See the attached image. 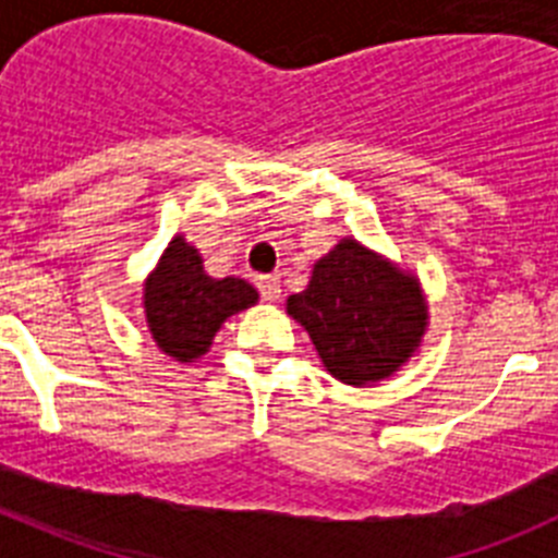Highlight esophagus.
<instances>
[{
	"mask_svg": "<svg viewBox=\"0 0 558 558\" xmlns=\"http://www.w3.org/2000/svg\"><path fill=\"white\" fill-rule=\"evenodd\" d=\"M256 288H259V295H263L265 302H276L279 293H282V284H279V276L276 274L259 276V279H256Z\"/></svg>",
	"mask_w": 558,
	"mask_h": 558,
	"instance_id": "obj_1",
	"label": "esophagus"
}]
</instances>
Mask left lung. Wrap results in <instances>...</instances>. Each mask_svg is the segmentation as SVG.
I'll list each match as a JSON object with an SVG mask.
<instances>
[{"label":"left lung","mask_w":558,"mask_h":558,"mask_svg":"<svg viewBox=\"0 0 558 558\" xmlns=\"http://www.w3.org/2000/svg\"><path fill=\"white\" fill-rule=\"evenodd\" d=\"M288 313L307 329L327 372L349 386L391 377L427 324L416 279L354 240L315 263L307 290L288 299Z\"/></svg>","instance_id":"1"}]
</instances>
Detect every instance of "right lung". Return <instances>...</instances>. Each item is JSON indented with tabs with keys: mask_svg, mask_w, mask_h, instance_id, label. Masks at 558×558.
<instances>
[{
	"mask_svg": "<svg viewBox=\"0 0 558 558\" xmlns=\"http://www.w3.org/2000/svg\"><path fill=\"white\" fill-rule=\"evenodd\" d=\"M259 295L243 279L204 274L198 251L175 236L145 284V315L161 352L190 363L209 349L229 315L251 307Z\"/></svg>",
	"mask_w": 558,
	"mask_h": 558,
	"instance_id": "right-lung-1",
	"label": "right lung"
}]
</instances>
